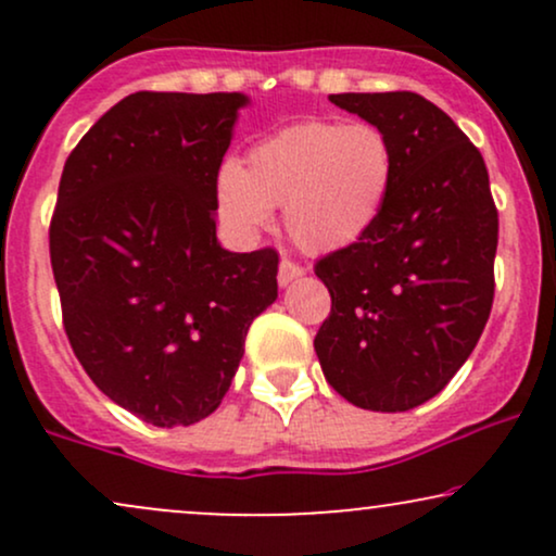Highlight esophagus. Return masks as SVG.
<instances>
[{"label": "esophagus", "instance_id": "1", "mask_svg": "<svg viewBox=\"0 0 556 556\" xmlns=\"http://www.w3.org/2000/svg\"><path fill=\"white\" fill-rule=\"evenodd\" d=\"M298 277H303V269H300L298 264H292V261L282 258V264H279V274H277L279 287H287L290 282H295Z\"/></svg>", "mask_w": 556, "mask_h": 556}]
</instances>
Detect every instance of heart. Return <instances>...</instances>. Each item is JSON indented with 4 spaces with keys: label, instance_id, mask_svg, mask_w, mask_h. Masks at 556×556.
Here are the masks:
<instances>
[{
    "label": "heart",
    "instance_id": "obj_1",
    "mask_svg": "<svg viewBox=\"0 0 556 556\" xmlns=\"http://www.w3.org/2000/svg\"><path fill=\"white\" fill-rule=\"evenodd\" d=\"M394 180V149L371 123L303 119L248 149L216 177V212L238 240H256L285 208L298 245L331 253L376 225Z\"/></svg>",
    "mask_w": 556,
    "mask_h": 556
}]
</instances>
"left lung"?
<instances>
[{
	"label": "left lung",
	"mask_w": 556,
	"mask_h": 556,
	"mask_svg": "<svg viewBox=\"0 0 556 556\" xmlns=\"http://www.w3.org/2000/svg\"><path fill=\"white\" fill-rule=\"evenodd\" d=\"M329 101L387 132L394 180L376 225L316 264L331 314L314 348L344 400L405 413L450 384L489 321L500 235L489 172L481 151L424 96Z\"/></svg>",
	"instance_id": "left-lung-1"
}]
</instances>
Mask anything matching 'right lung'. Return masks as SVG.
<instances>
[{
  "mask_svg": "<svg viewBox=\"0 0 556 556\" xmlns=\"http://www.w3.org/2000/svg\"><path fill=\"white\" fill-rule=\"evenodd\" d=\"M245 93L125 96L62 169L49 229L67 340L112 402L159 429L219 407L277 251L216 240V175Z\"/></svg>",
  "mask_w": 556,
  "mask_h": 556,
  "instance_id": "obj_1",
  "label": "right lung"
}]
</instances>
